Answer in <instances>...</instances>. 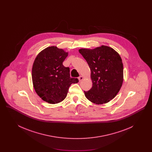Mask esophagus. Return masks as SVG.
I'll return each mask as SVG.
<instances>
[{"mask_svg": "<svg viewBox=\"0 0 152 152\" xmlns=\"http://www.w3.org/2000/svg\"><path fill=\"white\" fill-rule=\"evenodd\" d=\"M84 79V77H83V76H80L79 77V81H81L83 80Z\"/></svg>", "mask_w": 152, "mask_h": 152, "instance_id": "1", "label": "esophagus"}]
</instances>
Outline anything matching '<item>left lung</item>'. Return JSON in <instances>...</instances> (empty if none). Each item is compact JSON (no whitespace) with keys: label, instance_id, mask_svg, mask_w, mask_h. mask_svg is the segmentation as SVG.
<instances>
[{"label":"left lung","instance_id":"left-lung-1","mask_svg":"<svg viewBox=\"0 0 152 152\" xmlns=\"http://www.w3.org/2000/svg\"><path fill=\"white\" fill-rule=\"evenodd\" d=\"M91 71L92 87L84 91L87 99L96 104L112 100L123 83V64L120 55L112 48L101 45L94 49H80Z\"/></svg>","mask_w":152,"mask_h":152}]
</instances>
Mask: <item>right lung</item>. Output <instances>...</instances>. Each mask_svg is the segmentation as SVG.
<instances>
[{
	"label": "right lung",
	"mask_w": 152,
	"mask_h": 152,
	"mask_svg": "<svg viewBox=\"0 0 152 152\" xmlns=\"http://www.w3.org/2000/svg\"><path fill=\"white\" fill-rule=\"evenodd\" d=\"M68 53L56 46L41 51L36 56L32 69L35 91L44 101L57 104L64 100L69 88L79 80L70 77L69 68L63 63Z\"/></svg>",
	"instance_id": "right-lung-1"
}]
</instances>
